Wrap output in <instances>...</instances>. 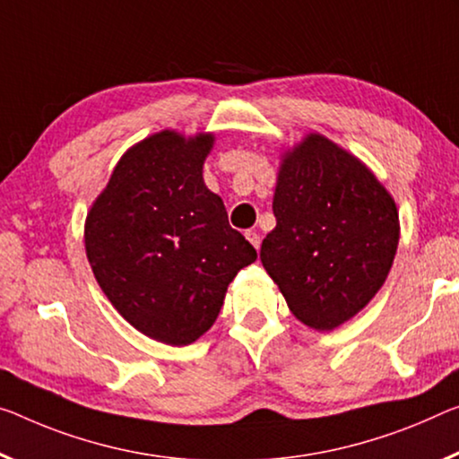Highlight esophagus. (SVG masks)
Instances as JSON below:
<instances>
[{"mask_svg": "<svg viewBox=\"0 0 459 459\" xmlns=\"http://www.w3.org/2000/svg\"><path fill=\"white\" fill-rule=\"evenodd\" d=\"M246 238H248V242L254 246V248H260V236L256 234V231H252V230H248L246 231Z\"/></svg>", "mask_w": 459, "mask_h": 459, "instance_id": "34e87169", "label": "esophagus"}]
</instances>
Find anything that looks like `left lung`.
Returning a JSON list of instances; mask_svg holds the SVG:
<instances>
[{"mask_svg": "<svg viewBox=\"0 0 459 459\" xmlns=\"http://www.w3.org/2000/svg\"><path fill=\"white\" fill-rule=\"evenodd\" d=\"M277 228L260 260L291 314L330 333L385 283L398 250V207L368 166L307 133L281 156L273 196Z\"/></svg>", "mask_w": 459, "mask_h": 459, "instance_id": "left-lung-1", "label": "left lung"}]
</instances>
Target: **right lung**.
<instances>
[{"instance_id":"add662e5","label":"right lung","mask_w":459,"mask_h":459,"mask_svg":"<svg viewBox=\"0 0 459 459\" xmlns=\"http://www.w3.org/2000/svg\"><path fill=\"white\" fill-rule=\"evenodd\" d=\"M213 133L164 129L123 153L83 225L98 285L153 341L186 347L213 326L256 250L203 180Z\"/></svg>"}]
</instances>
